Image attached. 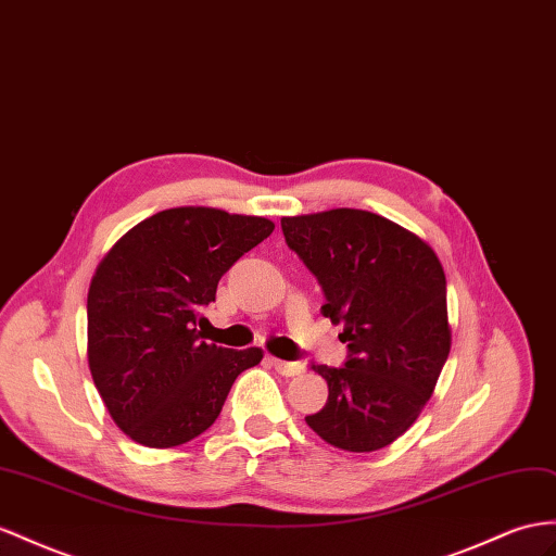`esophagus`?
I'll return each mask as SVG.
<instances>
[{
  "label": "esophagus",
  "instance_id": "obj_1",
  "mask_svg": "<svg viewBox=\"0 0 556 556\" xmlns=\"http://www.w3.org/2000/svg\"><path fill=\"white\" fill-rule=\"evenodd\" d=\"M269 364L275 366V371L287 376V378H293V376H301L305 371V366L301 362H283V359H269Z\"/></svg>",
  "mask_w": 556,
  "mask_h": 556
}]
</instances>
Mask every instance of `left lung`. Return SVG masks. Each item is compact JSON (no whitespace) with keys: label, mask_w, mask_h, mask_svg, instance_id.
I'll return each instance as SVG.
<instances>
[{"label":"left lung","mask_w":556,"mask_h":556,"mask_svg":"<svg viewBox=\"0 0 556 556\" xmlns=\"http://www.w3.org/2000/svg\"><path fill=\"white\" fill-rule=\"evenodd\" d=\"M281 232L348 345L345 366H312L329 402L305 422L336 448H386L416 422L448 359L444 267L420 237L371 211L281 218Z\"/></svg>","instance_id":"obj_1"}]
</instances>
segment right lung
<instances>
[{"label":"right lung","instance_id":"add662e5","mask_svg":"<svg viewBox=\"0 0 556 556\" xmlns=\"http://www.w3.org/2000/svg\"><path fill=\"white\" fill-rule=\"evenodd\" d=\"M275 223L220 208L154 213L108 251L89 287V368L119 430L150 448L180 446L216 422L261 348L208 345L197 324L220 277Z\"/></svg>","mask_w":556,"mask_h":556}]
</instances>
